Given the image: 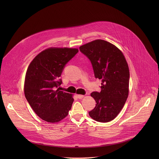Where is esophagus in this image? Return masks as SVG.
<instances>
[{
    "label": "esophagus",
    "mask_w": 159,
    "mask_h": 159,
    "mask_svg": "<svg viewBox=\"0 0 159 159\" xmlns=\"http://www.w3.org/2000/svg\"><path fill=\"white\" fill-rule=\"evenodd\" d=\"M84 96L83 95H77V97L79 98V99H82Z\"/></svg>",
    "instance_id": "34e87169"
}]
</instances>
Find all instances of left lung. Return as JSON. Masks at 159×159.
Here are the masks:
<instances>
[{"label":"left lung","mask_w":159,"mask_h":159,"mask_svg":"<svg viewBox=\"0 0 159 159\" xmlns=\"http://www.w3.org/2000/svg\"><path fill=\"white\" fill-rule=\"evenodd\" d=\"M80 51L90 60L95 78L102 80L101 91L91 93L97 104L89 114L96 121L110 122L119 113L128 97L130 73L127 61L116 46L103 40L81 46Z\"/></svg>","instance_id":"8db88e82"}]
</instances>
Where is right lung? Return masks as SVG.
I'll return each instance as SVG.
<instances>
[{"label":"right lung","instance_id":"1","mask_svg":"<svg viewBox=\"0 0 159 159\" xmlns=\"http://www.w3.org/2000/svg\"><path fill=\"white\" fill-rule=\"evenodd\" d=\"M78 52L76 48H51L39 54L26 71L24 94L34 112L48 122H57L68 115L73 98L60 91V78L66 64Z\"/></svg>","mask_w":159,"mask_h":159}]
</instances>
